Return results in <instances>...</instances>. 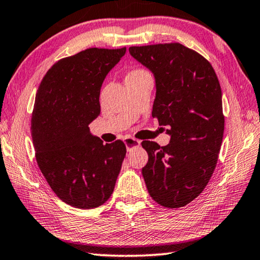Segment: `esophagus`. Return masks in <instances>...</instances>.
I'll list each match as a JSON object with an SVG mask.
<instances>
[{"label":"esophagus","mask_w":260,"mask_h":260,"mask_svg":"<svg viewBox=\"0 0 260 260\" xmlns=\"http://www.w3.org/2000/svg\"><path fill=\"white\" fill-rule=\"evenodd\" d=\"M124 144H125V147L127 151H131V149L135 148V147H139L140 146V142L137 139L135 138H131V137H127L124 139Z\"/></svg>","instance_id":"34e87169"}]
</instances>
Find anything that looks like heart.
<instances>
[{"instance_id": "heart-1", "label": "heart", "mask_w": 260, "mask_h": 260, "mask_svg": "<svg viewBox=\"0 0 260 260\" xmlns=\"http://www.w3.org/2000/svg\"><path fill=\"white\" fill-rule=\"evenodd\" d=\"M145 71L144 70H135V71H133V72H130L129 74L127 75H135V74H140V73H144Z\"/></svg>"}]
</instances>
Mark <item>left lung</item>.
<instances>
[{"instance_id":"8db88e82","label":"left lung","mask_w":260,"mask_h":260,"mask_svg":"<svg viewBox=\"0 0 260 260\" xmlns=\"http://www.w3.org/2000/svg\"><path fill=\"white\" fill-rule=\"evenodd\" d=\"M155 79L153 117L168 126L170 143L144 140L148 162L142 169L154 201L180 208L202 193L215 170L224 136L221 89L206 58L180 43L130 47Z\"/></svg>"}]
</instances>
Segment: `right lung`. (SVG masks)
I'll return each mask as SVG.
<instances>
[{
    "label": "right lung",
    "instance_id": "right-lung-1",
    "mask_svg": "<svg viewBox=\"0 0 260 260\" xmlns=\"http://www.w3.org/2000/svg\"><path fill=\"white\" fill-rule=\"evenodd\" d=\"M125 51L91 48L62 58L36 92L30 121L36 161L57 197L74 208L106 202L124 160V143L104 144L89 124L100 114L105 77Z\"/></svg>",
    "mask_w": 260,
    "mask_h": 260
}]
</instances>
